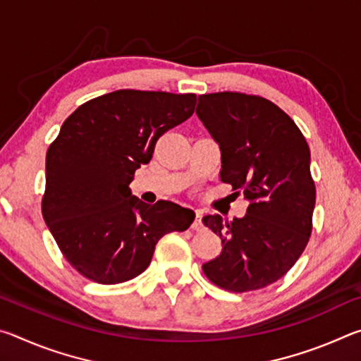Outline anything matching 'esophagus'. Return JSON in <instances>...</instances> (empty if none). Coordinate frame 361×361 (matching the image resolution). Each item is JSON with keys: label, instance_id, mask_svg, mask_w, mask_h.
Returning a JSON list of instances; mask_svg holds the SVG:
<instances>
[{"label": "esophagus", "instance_id": "34e87169", "mask_svg": "<svg viewBox=\"0 0 361 361\" xmlns=\"http://www.w3.org/2000/svg\"><path fill=\"white\" fill-rule=\"evenodd\" d=\"M192 231H202L204 229V223H202V212L195 210V219L194 223L191 224Z\"/></svg>", "mask_w": 361, "mask_h": 361}]
</instances>
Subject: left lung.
Segmentation results:
<instances>
[{
	"instance_id": "left-lung-1",
	"label": "left lung",
	"mask_w": 361,
	"mask_h": 361,
	"mask_svg": "<svg viewBox=\"0 0 361 361\" xmlns=\"http://www.w3.org/2000/svg\"><path fill=\"white\" fill-rule=\"evenodd\" d=\"M195 114L221 149L219 178L250 202L243 218H202L223 243L202 271L232 293L264 288L295 266L312 232L309 145L295 121L259 95H199Z\"/></svg>"
}]
</instances>
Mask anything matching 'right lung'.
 <instances>
[{"label":"right lung","mask_w":361,"mask_h":361,"mask_svg":"<svg viewBox=\"0 0 361 361\" xmlns=\"http://www.w3.org/2000/svg\"><path fill=\"white\" fill-rule=\"evenodd\" d=\"M195 94L121 89L82 103L46 154L41 210L65 259L102 285L127 282L149 266L156 243L186 231L194 212L169 200L148 205L130 181L159 137L191 118Z\"/></svg>","instance_id":"right-lung-1"}]
</instances>
